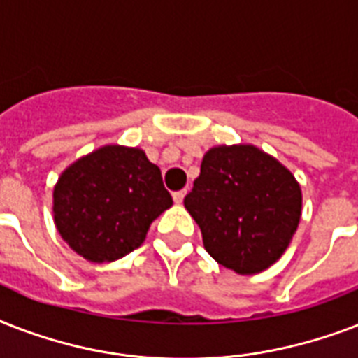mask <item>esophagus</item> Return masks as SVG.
Here are the masks:
<instances>
[{
    "label": "esophagus",
    "instance_id": "34e87169",
    "mask_svg": "<svg viewBox=\"0 0 358 358\" xmlns=\"http://www.w3.org/2000/svg\"><path fill=\"white\" fill-rule=\"evenodd\" d=\"M185 193H187V189H180V191H174L173 193V199L176 204H182V201H184Z\"/></svg>",
    "mask_w": 358,
    "mask_h": 358
}]
</instances>
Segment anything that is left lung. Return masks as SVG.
<instances>
[{"instance_id":"obj_1","label":"left lung","mask_w":358,"mask_h":358,"mask_svg":"<svg viewBox=\"0 0 358 358\" xmlns=\"http://www.w3.org/2000/svg\"><path fill=\"white\" fill-rule=\"evenodd\" d=\"M301 202L288 169L256 146L234 145L206 152L184 206L213 260L239 275H255L288 249Z\"/></svg>"}]
</instances>
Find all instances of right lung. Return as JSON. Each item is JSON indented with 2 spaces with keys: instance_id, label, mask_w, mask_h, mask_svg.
Instances as JSON below:
<instances>
[{
  "instance_id": "add662e5",
  "label": "right lung",
  "mask_w": 358,
  "mask_h": 358,
  "mask_svg": "<svg viewBox=\"0 0 358 358\" xmlns=\"http://www.w3.org/2000/svg\"><path fill=\"white\" fill-rule=\"evenodd\" d=\"M173 206L162 171L145 152L103 146L72 163L53 189L61 238L89 262L119 260L137 249L152 221Z\"/></svg>"
}]
</instances>
